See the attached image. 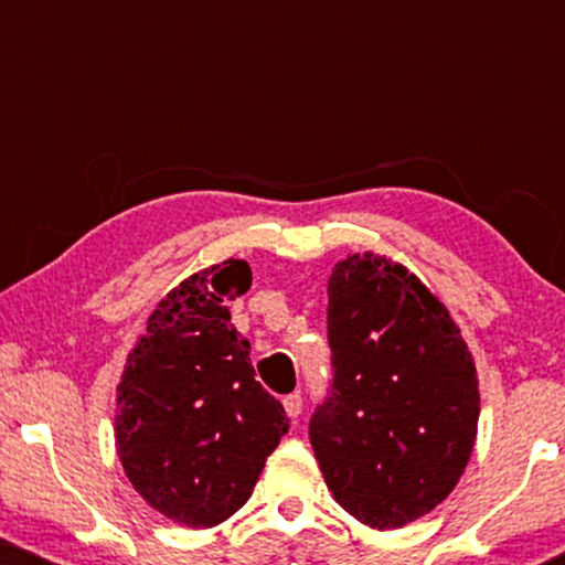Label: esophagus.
Segmentation results:
<instances>
[{
	"label": "esophagus",
	"instance_id": "1",
	"mask_svg": "<svg viewBox=\"0 0 565 565\" xmlns=\"http://www.w3.org/2000/svg\"><path fill=\"white\" fill-rule=\"evenodd\" d=\"M282 406L290 419H298L300 412H303V398H300V393H290V396L282 398Z\"/></svg>",
	"mask_w": 565,
	"mask_h": 565
}]
</instances>
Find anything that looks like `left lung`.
Segmentation results:
<instances>
[{"instance_id":"1","label":"left lung","mask_w":565,"mask_h":565,"mask_svg":"<svg viewBox=\"0 0 565 565\" xmlns=\"http://www.w3.org/2000/svg\"><path fill=\"white\" fill-rule=\"evenodd\" d=\"M331 381L308 435L339 507L367 527L429 514L468 466L478 377L445 306L406 267L354 254L329 277Z\"/></svg>"}]
</instances>
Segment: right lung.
Returning <instances> with one entry per match:
<instances>
[{"label": "right lung", "mask_w": 565, "mask_h": 565, "mask_svg": "<svg viewBox=\"0 0 565 565\" xmlns=\"http://www.w3.org/2000/svg\"><path fill=\"white\" fill-rule=\"evenodd\" d=\"M249 285L242 259L184 280L151 313L118 385L126 476L157 512L188 527L238 512L290 427L280 401L254 381L252 344L231 323L226 300Z\"/></svg>", "instance_id": "right-lung-1"}]
</instances>
